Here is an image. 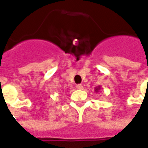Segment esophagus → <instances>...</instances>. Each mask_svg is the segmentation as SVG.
I'll list each match as a JSON object with an SVG mask.
<instances>
[{
  "label": "esophagus",
  "mask_w": 148,
  "mask_h": 148,
  "mask_svg": "<svg viewBox=\"0 0 148 148\" xmlns=\"http://www.w3.org/2000/svg\"><path fill=\"white\" fill-rule=\"evenodd\" d=\"M77 90H82L83 89V86H82V85H81V84H78V85H77Z\"/></svg>",
  "instance_id": "1"
}]
</instances>
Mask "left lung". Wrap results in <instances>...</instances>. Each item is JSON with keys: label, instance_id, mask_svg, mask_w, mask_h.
<instances>
[{"label": "left lung", "instance_id": "obj_1", "mask_svg": "<svg viewBox=\"0 0 148 148\" xmlns=\"http://www.w3.org/2000/svg\"><path fill=\"white\" fill-rule=\"evenodd\" d=\"M101 90V86H98L97 87H96L95 89H94V90H95V92L96 93H98V92H100V90Z\"/></svg>", "mask_w": 148, "mask_h": 148}]
</instances>
